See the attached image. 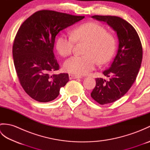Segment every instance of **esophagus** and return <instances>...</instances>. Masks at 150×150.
<instances>
[{
	"mask_svg": "<svg viewBox=\"0 0 150 150\" xmlns=\"http://www.w3.org/2000/svg\"><path fill=\"white\" fill-rule=\"evenodd\" d=\"M78 78H81L80 76L74 75H72V74L69 75V79H78Z\"/></svg>",
	"mask_w": 150,
	"mask_h": 150,
	"instance_id": "1",
	"label": "esophagus"
}]
</instances>
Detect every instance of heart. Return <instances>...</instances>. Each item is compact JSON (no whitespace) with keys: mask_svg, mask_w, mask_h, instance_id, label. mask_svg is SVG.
<instances>
[{"mask_svg":"<svg viewBox=\"0 0 150 150\" xmlns=\"http://www.w3.org/2000/svg\"><path fill=\"white\" fill-rule=\"evenodd\" d=\"M75 42H88L84 52L85 55L73 56L66 60L63 66L67 72L77 75L91 71L97 61L99 64L108 62L112 57L116 46L113 35L95 22L77 26L71 31V35H60L57 39V50L61 56H68L73 52Z\"/></svg>","mask_w":150,"mask_h":150,"instance_id":"b5f03b06","label":"heart"}]
</instances>
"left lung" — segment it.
Listing matches in <instances>:
<instances>
[{
    "label": "left lung",
    "instance_id": "8db88e82",
    "mask_svg": "<svg viewBox=\"0 0 150 150\" xmlns=\"http://www.w3.org/2000/svg\"><path fill=\"white\" fill-rule=\"evenodd\" d=\"M92 18L106 22L116 31L119 49L111 66L103 71L110 77L106 81L97 78L91 97L101 105L109 104L125 95L136 80L142 59V44L135 28L123 18L110 15H93Z\"/></svg>",
    "mask_w": 150,
    "mask_h": 150
}]
</instances>
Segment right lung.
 I'll use <instances>...</instances> for the list:
<instances>
[{"instance_id":"add662e5","label":"right lung","mask_w":150,"mask_h":150,"mask_svg":"<svg viewBox=\"0 0 150 150\" xmlns=\"http://www.w3.org/2000/svg\"><path fill=\"white\" fill-rule=\"evenodd\" d=\"M84 18L44 9L31 15L19 28L13 45L14 66L21 86L33 99L54 100L69 81L68 73H53L59 69L53 53L55 37Z\"/></svg>"}]
</instances>
